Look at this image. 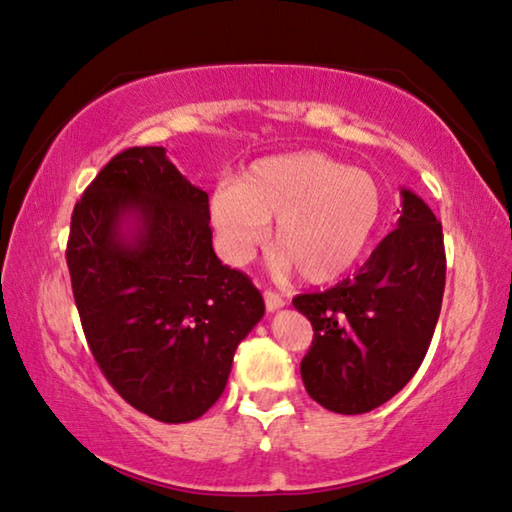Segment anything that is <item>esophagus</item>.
Listing matches in <instances>:
<instances>
[{
	"mask_svg": "<svg viewBox=\"0 0 512 512\" xmlns=\"http://www.w3.org/2000/svg\"><path fill=\"white\" fill-rule=\"evenodd\" d=\"M264 302H266L268 311H277V309H282L284 305H287L280 293H275V291H264Z\"/></svg>",
	"mask_w": 512,
	"mask_h": 512,
	"instance_id": "esophagus-1",
	"label": "esophagus"
}]
</instances>
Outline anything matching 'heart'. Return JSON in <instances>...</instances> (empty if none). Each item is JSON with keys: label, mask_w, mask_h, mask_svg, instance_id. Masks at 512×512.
Here are the masks:
<instances>
[{"label": "heart", "mask_w": 512, "mask_h": 512, "mask_svg": "<svg viewBox=\"0 0 512 512\" xmlns=\"http://www.w3.org/2000/svg\"><path fill=\"white\" fill-rule=\"evenodd\" d=\"M384 214L381 187L368 171L318 151L257 160L237 185L216 187L207 216L221 255L244 264L268 239L280 266L307 284H327L366 255Z\"/></svg>", "instance_id": "obj_1"}]
</instances>
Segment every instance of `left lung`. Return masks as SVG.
<instances>
[{"label":"left lung","instance_id":"obj_1","mask_svg":"<svg viewBox=\"0 0 512 512\" xmlns=\"http://www.w3.org/2000/svg\"><path fill=\"white\" fill-rule=\"evenodd\" d=\"M445 271L443 225L420 196L402 189L397 230L381 239L359 273L293 298L314 327L300 363L311 400L359 415L400 393L429 350Z\"/></svg>","mask_w":512,"mask_h":512}]
</instances>
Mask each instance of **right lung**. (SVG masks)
<instances>
[{
	"label": "right lung",
	"instance_id": "right-lung-1",
	"mask_svg": "<svg viewBox=\"0 0 512 512\" xmlns=\"http://www.w3.org/2000/svg\"><path fill=\"white\" fill-rule=\"evenodd\" d=\"M67 266L85 339L110 386L160 422L201 418L264 316L250 277L212 248L207 194L162 146L115 155L72 214Z\"/></svg>",
	"mask_w": 512,
	"mask_h": 512
}]
</instances>
